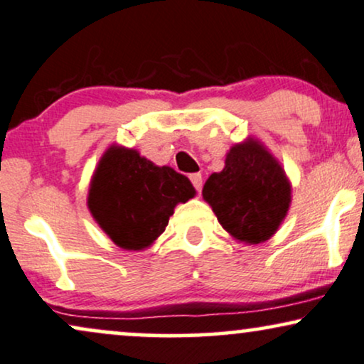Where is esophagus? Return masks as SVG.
Instances as JSON below:
<instances>
[{"label": "esophagus", "mask_w": 364, "mask_h": 364, "mask_svg": "<svg viewBox=\"0 0 364 364\" xmlns=\"http://www.w3.org/2000/svg\"><path fill=\"white\" fill-rule=\"evenodd\" d=\"M191 182L196 187L197 192L203 191V175L200 173H191Z\"/></svg>", "instance_id": "34e87169"}]
</instances>
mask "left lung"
<instances>
[{
	"label": "left lung",
	"mask_w": 364,
	"mask_h": 364,
	"mask_svg": "<svg viewBox=\"0 0 364 364\" xmlns=\"http://www.w3.org/2000/svg\"><path fill=\"white\" fill-rule=\"evenodd\" d=\"M203 197L230 236L245 245L270 240L285 221L291 183L284 167L258 138L230 148L221 172L204 183Z\"/></svg>",
	"instance_id": "8db88e82"
}]
</instances>
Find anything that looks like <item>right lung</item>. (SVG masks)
I'll list each match as a JSON object with an SVG mask.
<instances>
[{"mask_svg": "<svg viewBox=\"0 0 364 364\" xmlns=\"http://www.w3.org/2000/svg\"><path fill=\"white\" fill-rule=\"evenodd\" d=\"M196 196L186 175L159 167L134 148L113 143L89 183L87 208L97 226L119 248H150L167 228L177 204Z\"/></svg>", "mask_w": 364, "mask_h": 364, "instance_id": "right-lung-1", "label": "right lung"}]
</instances>
